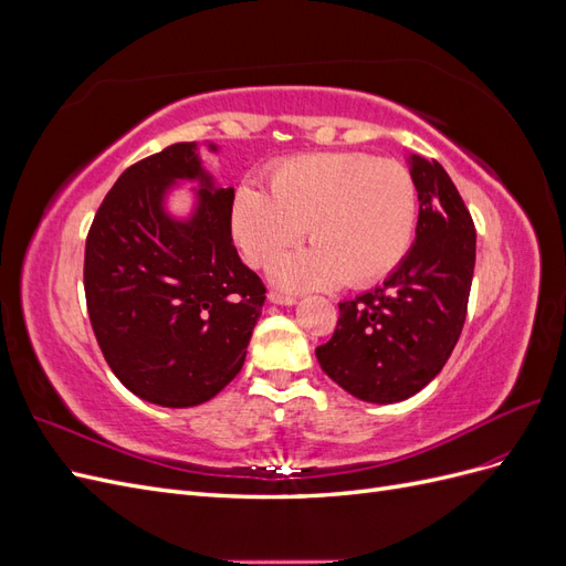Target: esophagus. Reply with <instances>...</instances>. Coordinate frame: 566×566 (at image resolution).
<instances>
[{"instance_id": "34e87169", "label": "esophagus", "mask_w": 566, "mask_h": 566, "mask_svg": "<svg viewBox=\"0 0 566 566\" xmlns=\"http://www.w3.org/2000/svg\"><path fill=\"white\" fill-rule=\"evenodd\" d=\"M269 302H271V304L293 306L297 300H295V297H290V295H283V293H276V290H271V293H269Z\"/></svg>"}]
</instances>
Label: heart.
Segmentation results:
<instances>
[{
    "mask_svg": "<svg viewBox=\"0 0 566 566\" xmlns=\"http://www.w3.org/2000/svg\"><path fill=\"white\" fill-rule=\"evenodd\" d=\"M269 191L235 188L231 233L245 262L269 266L310 227L314 248L285 256L273 281L287 290L366 287L401 264L416 233L418 196L408 169L366 153H312L279 163Z\"/></svg>",
    "mask_w": 566,
    "mask_h": 566,
    "instance_id": "heart-1",
    "label": "heart"
}]
</instances>
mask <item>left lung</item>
I'll use <instances>...</instances> for the list:
<instances>
[{"mask_svg": "<svg viewBox=\"0 0 566 566\" xmlns=\"http://www.w3.org/2000/svg\"><path fill=\"white\" fill-rule=\"evenodd\" d=\"M418 191L413 248L380 287L339 302L333 337L316 358L352 397L397 403L430 385L460 337L476 233L455 184L437 160L408 156Z\"/></svg>", "mask_w": 566, "mask_h": 566, "instance_id": "obj_1", "label": "left lung"}]
</instances>
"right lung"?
<instances>
[{
  "instance_id": "obj_1",
  "label": "right lung",
  "mask_w": 566,
  "mask_h": 566,
  "mask_svg": "<svg viewBox=\"0 0 566 566\" xmlns=\"http://www.w3.org/2000/svg\"><path fill=\"white\" fill-rule=\"evenodd\" d=\"M177 180L199 184L186 220L164 208ZM231 202L233 188L214 186L198 144L186 142L127 167L92 221L84 248L92 328L115 378L144 401L205 403L245 364L266 287L238 256Z\"/></svg>"
}]
</instances>
